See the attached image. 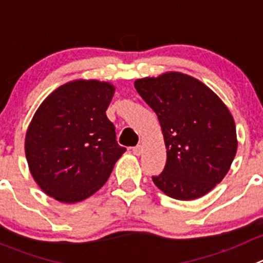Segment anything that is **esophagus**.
I'll use <instances>...</instances> for the list:
<instances>
[{"label": "esophagus", "instance_id": "esophagus-1", "mask_svg": "<svg viewBox=\"0 0 263 263\" xmlns=\"http://www.w3.org/2000/svg\"><path fill=\"white\" fill-rule=\"evenodd\" d=\"M133 153L134 155L139 156L142 153H143V148H142V146H136V147H133Z\"/></svg>", "mask_w": 263, "mask_h": 263}]
</instances>
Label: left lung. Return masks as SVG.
I'll use <instances>...</instances> for the list:
<instances>
[{
    "mask_svg": "<svg viewBox=\"0 0 263 263\" xmlns=\"http://www.w3.org/2000/svg\"><path fill=\"white\" fill-rule=\"evenodd\" d=\"M134 87L158 116L167 148L165 168L154 184L180 201L203 197L224 179L237 151L228 107L206 84L180 71L139 78Z\"/></svg>",
    "mask_w": 263,
    "mask_h": 263,
    "instance_id": "left-lung-1",
    "label": "left lung"
}]
</instances>
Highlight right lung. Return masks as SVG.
<instances>
[{
	"label": "right lung",
	"instance_id": "1",
	"mask_svg": "<svg viewBox=\"0 0 263 263\" xmlns=\"http://www.w3.org/2000/svg\"><path fill=\"white\" fill-rule=\"evenodd\" d=\"M115 90L109 82L74 79L39 105L26 132L25 153L33 180L47 196L76 203L107 182L126 151L105 115Z\"/></svg>",
	"mask_w": 263,
	"mask_h": 263
}]
</instances>
